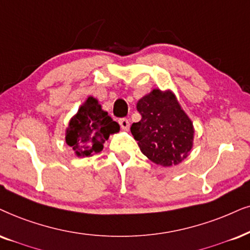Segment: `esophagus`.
<instances>
[{
    "mask_svg": "<svg viewBox=\"0 0 250 250\" xmlns=\"http://www.w3.org/2000/svg\"><path fill=\"white\" fill-rule=\"evenodd\" d=\"M119 123L120 125H121V128L123 130H129V127H130V123H129V120L128 119H120L119 120Z\"/></svg>",
    "mask_w": 250,
    "mask_h": 250,
    "instance_id": "obj_1",
    "label": "esophagus"
}]
</instances>
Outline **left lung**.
Returning <instances> with one entry per match:
<instances>
[{
  "label": "left lung",
  "instance_id": "left-lung-1",
  "mask_svg": "<svg viewBox=\"0 0 250 250\" xmlns=\"http://www.w3.org/2000/svg\"><path fill=\"white\" fill-rule=\"evenodd\" d=\"M141 121L130 131L144 156L157 165H178L188 157L194 141V125L172 91L154 88L141 98Z\"/></svg>",
  "mask_w": 250,
  "mask_h": 250
}]
</instances>
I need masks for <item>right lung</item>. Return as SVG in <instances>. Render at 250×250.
<instances>
[{
    "mask_svg": "<svg viewBox=\"0 0 250 250\" xmlns=\"http://www.w3.org/2000/svg\"><path fill=\"white\" fill-rule=\"evenodd\" d=\"M119 130V123L102 109L96 98L88 97L69 122L65 142L77 157H90L99 153L109 135Z\"/></svg>",
    "mask_w": 250,
    "mask_h": 250,
    "instance_id": "obj_1",
    "label": "right lung"
}]
</instances>
